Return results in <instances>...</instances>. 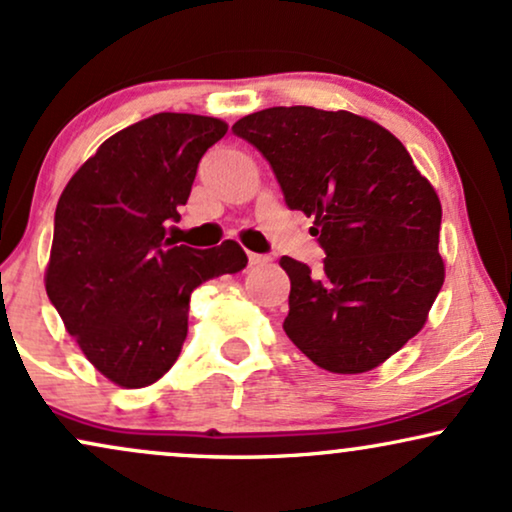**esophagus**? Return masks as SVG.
Segmentation results:
<instances>
[{
  "label": "esophagus",
  "instance_id": "esophagus-1",
  "mask_svg": "<svg viewBox=\"0 0 512 512\" xmlns=\"http://www.w3.org/2000/svg\"><path fill=\"white\" fill-rule=\"evenodd\" d=\"M268 258L261 256V254H249V266H261V263H266Z\"/></svg>",
  "mask_w": 512,
  "mask_h": 512
}]
</instances>
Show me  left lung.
<instances>
[{
	"label": "left lung",
	"mask_w": 512,
	"mask_h": 512,
	"mask_svg": "<svg viewBox=\"0 0 512 512\" xmlns=\"http://www.w3.org/2000/svg\"><path fill=\"white\" fill-rule=\"evenodd\" d=\"M232 132L266 156L325 249L318 275L280 258L292 282L287 337L330 372L377 368L422 330L444 285L430 180L389 130L349 111L273 106Z\"/></svg>",
	"instance_id": "1"
}]
</instances>
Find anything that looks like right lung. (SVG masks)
I'll list each match as a JSON object with an SVG mask.
<instances>
[{
  "instance_id": "right-lung-1",
  "label": "right lung",
  "mask_w": 512,
  "mask_h": 512,
  "mask_svg": "<svg viewBox=\"0 0 512 512\" xmlns=\"http://www.w3.org/2000/svg\"><path fill=\"white\" fill-rule=\"evenodd\" d=\"M225 132L227 123L194 113L144 118L82 163L56 204L47 296L87 361L118 387L166 375L194 289L246 266L232 239L204 251L166 239L201 156Z\"/></svg>"
}]
</instances>
